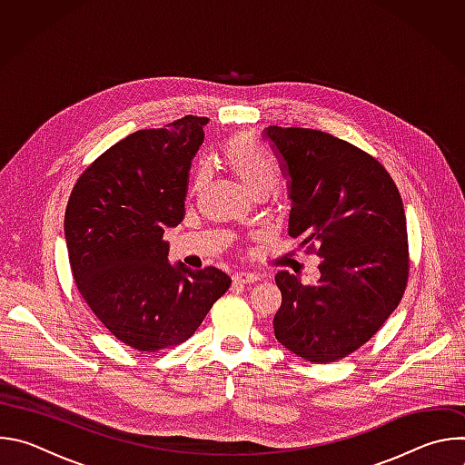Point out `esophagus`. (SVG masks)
<instances>
[{
    "mask_svg": "<svg viewBox=\"0 0 465 465\" xmlns=\"http://www.w3.org/2000/svg\"><path fill=\"white\" fill-rule=\"evenodd\" d=\"M259 280V276L257 274H252V272H237L235 276H233V282L237 283V285H250V283H255Z\"/></svg>",
    "mask_w": 465,
    "mask_h": 465,
    "instance_id": "esophagus-1",
    "label": "esophagus"
}]
</instances>
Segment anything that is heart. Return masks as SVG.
Returning <instances> with one entry per match:
<instances>
[{"label":"heart","instance_id":"heart-1","mask_svg":"<svg viewBox=\"0 0 465 465\" xmlns=\"http://www.w3.org/2000/svg\"><path fill=\"white\" fill-rule=\"evenodd\" d=\"M224 160L237 180L244 185L250 194H269L274 191L282 180V173L276 162L264 154L250 136L239 134L232 138L223 149ZM208 171L206 167L198 169L193 178V191H198L206 182Z\"/></svg>","mask_w":465,"mask_h":465}]
</instances>
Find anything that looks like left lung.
<instances>
[{"mask_svg": "<svg viewBox=\"0 0 465 465\" xmlns=\"http://www.w3.org/2000/svg\"><path fill=\"white\" fill-rule=\"evenodd\" d=\"M289 178V235L322 257L320 280L278 272L276 339L298 357L329 364L364 346L400 305L409 283L401 194L362 149L322 130L269 126Z\"/></svg>", "mask_w": 465, "mask_h": 465, "instance_id": "obj_1", "label": "left lung"}]
</instances>
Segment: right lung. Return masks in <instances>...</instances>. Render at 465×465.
<instances>
[{
  "label": "right lung",
  "instance_id": "1",
  "mask_svg": "<svg viewBox=\"0 0 465 465\" xmlns=\"http://www.w3.org/2000/svg\"><path fill=\"white\" fill-rule=\"evenodd\" d=\"M206 117L130 134L75 182L64 217L74 280L110 333L138 351L185 342L230 289L215 267H171L165 228L185 215L191 160Z\"/></svg>",
  "mask_w": 465,
  "mask_h": 465
}]
</instances>
